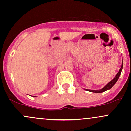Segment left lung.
Instances as JSON below:
<instances>
[{"mask_svg":"<svg viewBox=\"0 0 131 131\" xmlns=\"http://www.w3.org/2000/svg\"><path fill=\"white\" fill-rule=\"evenodd\" d=\"M122 69H123V61H122V64H121V68H120L119 71V72L118 73H117V74L116 75V76L115 77L113 80H112L110 81V82H108V83L107 84L104 88H103L102 89L100 90H99V91H97V90H96V91H95V90H89V89H85L86 91H88L89 92H95V93H102V92H103L107 91V90L110 89H111L112 88L113 86L115 84L116 82H117V81L118 80L119 78V76L120 74H121V71H122Z\"/></svg>","mask_w":131,"mask_h":131,"instance_id":"left-lung-1","label":"left lung"}]
</instances>
